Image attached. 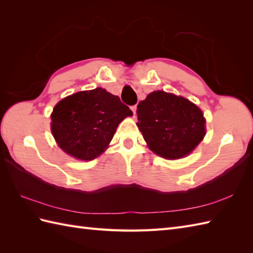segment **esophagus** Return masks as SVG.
Listing matches in <instances>:
<instances>
[{
  "label": "esophagus",
  "instance_id": "esophagus-1",
  "mask_svg": "<svg viewBox=\"0 0 253 253\" xmlns=\"http://www.w3.org/2000/svg\"><path fill=\"white\" fill-rule=\"evenodd\" d=\"M130 109H131V111H132V113H133V115H136V110H137V105H132V106H130Z\"/></svg>",
  "mask_w": 253,
  "mask_h": 253
}]
</instances>
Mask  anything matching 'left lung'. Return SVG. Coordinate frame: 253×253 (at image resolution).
<instances>
[{
	"label": "left lung",
	"mask_w": 253,
	"mask_h": 253,
	"mask_svg": "<svg viewBox=\"0 0 253 253\" xmlns=\"http://www.w3.org/2000/svg\"><path fill=\"white\" fill-rule=\"evenodd\" d=\"M137 126L152 151L162 158L186 157L206 135V120L190 101L154 91L137 106Z\"/></svg>",
	"instance_id": "left-lung-1"
}]
</instances>
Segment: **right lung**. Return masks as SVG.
<instances>
[{"instance_id": "obj_1", "label": "right lung", "mask_w": 253, "mask_h": 253, "mask_svg": "<svg viewBox=\"0 0 253 253\" xmlns=\"http://www.w3.org/2000/svg\"><path fill=\"white\" fill-rule=\"evenodd\" d=\"M132 112L102 88L82 91L58 102L51 115L53 137L72 157L90 161L109 146L116 128Z\"/></svg>"}]
</instances>
